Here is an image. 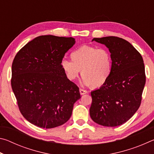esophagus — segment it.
Wrapping results in <instances>:
<instances>
[{
    "instance_id": "1",
    "label": "esophagus",
    "mask_w": 154,
    "mask_h": 154,
    "mask_svg": "<svg viewBox=\"0 0 154 154\" xmlns=\"http://www.w3.org/2000/svg\"><path fill=\"white\" fill-rule=\"evenodd\" d=\"M79 92H80L81 95H83V94H85L87 93V91L86 90L82 89V88H80V89H79Z\"/></svg>"
}]
</instances>
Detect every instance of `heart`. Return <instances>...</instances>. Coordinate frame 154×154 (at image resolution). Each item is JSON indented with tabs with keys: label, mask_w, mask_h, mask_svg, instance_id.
Here are the masks:
<instances>
[{
	"label": "heart",
	"mask_w": 154,
	"mask_h": 154,
	"mask_svg": "<svg viewBox=\"0 0 154 154\" xmlns=\"http://www.w3.org/2000/svg\"><path fill=\"white\" fill-rule=\"evenodd\" d=\"M71 60H63L62 69L69 80H75L80 70L82 83L92 88L102 87L107 82L112 72V58L105 48L83 45L71 54Z\"/></svg>",
	"instance_id": "heart-1"
}]
</instances>
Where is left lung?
Returning a JSON list of instances; mask_svg holds the SVG:
<instances>
[{"instance_id": "left-lung-1", "label": "left lung", "mask_w": 154, "mask_h": 154, "mask_svg": "<svg viewBox=\"0 0 154 154\" xmlns=\"http://www.w3.org/2000/svg\"><path fill=\"white\" fill-rule=\"evenodd\" d=\"M109 48L112 72L105 84L91 92L90 115L104 126L124 124L139 108L145 84V66L141 55L128 41L117 36L94 38Z\"/></svg>"}]
</instances>
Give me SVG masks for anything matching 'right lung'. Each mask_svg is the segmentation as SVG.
Returning a JSON list of instances; mask_svg holds the SVG:
<instances>
[{
	"label": "right lung",
	"instance_id": "right-lung-1",
	"mask_svg": "<svg viewBox=\"0 0 154 154\" xmlns=\"http://www.w3.org/2000/svg\"><path fill=\"white\" fill-rule=\"evenodd\" d=\"M75 38L42 35L25 45L12 64L11 88L22 116L43 128L61 126L71 118L81 98L77 85L61 66Z\"/></svg>",
	"mask_w": 154,
	"mask_h": 154
}]
</instances>
